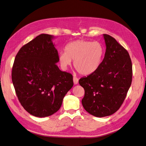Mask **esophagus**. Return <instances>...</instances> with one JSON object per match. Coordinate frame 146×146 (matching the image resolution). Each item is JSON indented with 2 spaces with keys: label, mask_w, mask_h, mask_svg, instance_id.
I'll return each instance as SVG.
<instances>
[{
  "label": "esophagus",
  "mask_w": 146,
  "mask_h": 146,
  "mask_svg": "<svg viewBox=\"0 0 146 146\" xmlns=\"http://www.w3.org/2000/svg\"><path fill=\"white\" fill-rule=\"evenodd\" d=\"M73 83H74V84H77L78 83V79L76 76L73 77Z\"/></svg>",
  "instance_id": "obj_1"
}]
</instances>
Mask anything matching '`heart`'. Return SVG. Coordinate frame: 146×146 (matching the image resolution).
<instances>
[{
    "instance_id": "1",
    "label": "heart",
    "mask_w": 146,
    "mask_h": 146,
    "mask_svg": "<svg viewBox=\"0 0 146 146\" xmlns=\"http://www.w3.org/2000/svg\"><path fill=\"white\" fill-rule=\"evenodd\" d=\"M104 55L102 45L97 41L79 39L66 45L65 52L59 55V62L66 69L74 60V67L83 75L96 72L100 66Z\"/></svg>"
}]
</instances>
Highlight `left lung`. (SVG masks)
Returning a JSON list of instances; mask_svg holds the SVG:
<instances>
[{
	"mask_svg": "<svg viewBox=\"0 0 146 146\" xmlns=\"http://www.w3.org/2000/svg\"><path fill=\"white\" fill-rule=\"evenodd\" d=\"M106 50L98 69L78 81L84 89L82 102L85 110L96 117L112 115L121 107L132 80L128 52L115 38L103 34Z\"/></svg>",
	"mask_w": 146,
	"mask_h": 146,
	"instance_id": "1",
	"label": "left lung"
}]
</instances>
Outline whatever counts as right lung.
<instances>
[{
	"mask_svg": "<svg viewBox=\"0 0 146 146\" xmlns=\"http://www.w3.org/2000/svg\"><path fill=\"white\" fill-rule=\"evenodd\" d=\"M55 36L42 34L19 50L11 78L23 108L39 117L50 116L60 108L64 97L73 86L70 73L61 71Z\"/></svg>",
	"mask_w": 146,
	"mask_h": 146,
	"instance_id": "obj_1",
	"label": "right lung"
}]
</instances>
